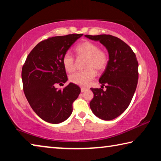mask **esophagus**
I'll list each match as a JSON object with an SVG mask.
<instances>
[{"label":"esophagus","instance_id":"1","mask_svg":"<svg viewBox=\"0 0 161 161\" xmlns=\"http://www.w3.org/2000/svg\"><path fill=\"white\" fill-rule=\"evenodd\" d=\"M86 90H87L86 88H84V87H81V92H86Z\"/></svg>","mask_w":161,"mask_h":161}]
</instances>
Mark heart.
<instances>
[{
  "label": "heart",
  "instance_id": "obj_1",
  "mask_svg": "<svg viewBox=\"0 0 161 161\" xmlns=\"http://www.w3.org/2000/svg\"><path fill=\"white\" fill-rule=\"evenodd\" d=\"M75 52L78 58L86 59L84 66L86 69L70 75L69 80L77 85L87 86L96 77V72H102L106 69L108 63V56L104 51L101 50L97 44L89 41L81 42L76 47ZM62 64L68 72H72L75 69V58L69 52L64 54Z\"/></svg>",
  "mask_w": 161,
  "mask_h": 161
}]
</instances>
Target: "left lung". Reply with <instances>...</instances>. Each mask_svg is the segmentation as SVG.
<instances>
[{"label":"left lung","mask_w":161,"mask_h":161,"mask_svg":"<svg viewBox=\"0 0 161 161\" xmlns=\"http://www.w3.org/2000/svg\"><path fill=\"white\" fill-rule=\"evenodd\" d=\"M99 41L107 48L108 63L99 78L102 88H91L94 98L89 103L95 116L106 121L116 118L129 107L135 93L138 79L136 54L126 43L110 35H84Z\"/></svg>","instance_id":"left-lung-1"}]
</instances>
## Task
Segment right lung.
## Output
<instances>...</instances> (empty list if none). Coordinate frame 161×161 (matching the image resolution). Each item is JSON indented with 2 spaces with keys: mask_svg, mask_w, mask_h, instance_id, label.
<instances>
[{
  "mask_svg": "<svg viewBox=\"0 0 161 161\" xmlns=\"http://www.w3.org/2000/svg\"><path fill=\"white\" fill-rule=\"evenodd\" d=\"M83 34L56 36L43 40L28 54L22 69L23 91L37 115L50 124H59L72 113V103L81 89L69 83L63 90L56 84L67 81L62 58Z\"/></svg>",
  "mask_w": 161,
  "mask_h": 161,
  "instance_id": "obj_1",
  "label": "right lung"
}]
</instances>
